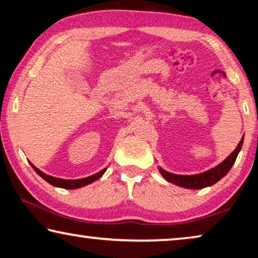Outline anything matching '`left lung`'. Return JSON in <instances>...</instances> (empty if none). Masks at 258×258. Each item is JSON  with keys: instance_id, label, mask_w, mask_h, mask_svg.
<instances>
[{"instance_id": "8db88e82", "label": "left lung", "mask_w": 258, "mask_h": 258, "mask_svg": "<svg viewBox=\"0 0 258 258\" xmlns=\"http://www.w3.org/2000/svg\"><path fill=\"white\" fill-rule=\"evenodd\" d=\"M243 140L244 137H242V139L239 142V145H237V147L235 148V151L232 152V154H230L228 157H226L221 163H219L218 166L210 169V170L201 172V174L177 175L164 170V169L161 167H157V169H159L160 174L163 176L164 179L172 184H176V185H178L180 187L192 190L204 189V187L213 185V184L219 182L222 177H225V176L228 174L230 168L233 167L234 162H235L237 155H239L242 145H243Z\"/></svg>"}]
</instances>
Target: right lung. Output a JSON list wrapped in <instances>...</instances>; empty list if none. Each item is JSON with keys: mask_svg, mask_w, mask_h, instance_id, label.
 Instances as JSON below:
<instances>
[{"mask_svg": "<svg viewBox=\"0 0 258 258\" xmlns=\"http://www.w3.org/2000/svg\"><path fill=\"white\" fill-rule=\"evenodd\" d=\"M31 167L34 169V171L37 172L38 175L40 176L41 178H44L46 182L51 184L53 186H56V187H61V189H69V190H74V189H79V187H83L88 185V184H91L94 183L95 180H97L102 177L103 175H104V172L106 171L107 168L102 169L101 171L96 172V174L89 176V177H86V178H80V179H63V178H57V177H53V176H49V175H46L45 172H43L41 170H39L37 167H34L32 163L30 162Z\"/></svg>", "mask_w": 258, "mask_h": 258, "instance_id": "1", "label": "right lung"}]
</instances>
